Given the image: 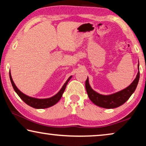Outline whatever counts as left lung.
Wrapping results in <instances>:
<instances>
[{
	"label": "left lung",
	"instance_id": "1",
	"mask_svg": "<svg viewBox=\"0 0 146 146\" xmlns=\"http://www.w3.org/2000/svg\"><path fill=\"white\" fill-rule=\"evenodd\" d=\"M138 72L137 75L131 84L127 88H124L119 92L109 95H103L99 94L93 90L89 84L88 77H87L85 82V87L87 94L89 98L95 105L99 107L106 109H113L118 108L125 104L131 95L135 91L140 79V71H139V62L138 65Z\"/></svg>",
	"mask_w": 146,
	"mask_h": 146
}]
</instances>
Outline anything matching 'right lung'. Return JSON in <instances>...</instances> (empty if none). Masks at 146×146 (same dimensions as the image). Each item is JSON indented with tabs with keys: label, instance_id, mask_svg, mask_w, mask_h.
Wrapping results in <instances>:
<instances>
[{
	"label": "right lung",
	"instance_id": "1",
	"mask_svg": "<svg viewBox=\"0 0 146 146\" xmlns=\"http://www.w3.org/2000/svg\"><path fill=\"white\" fill-rule=\"evenodd\" d=\"M9 74L11 83H12V85L13 86V88H14L15 92L17 93V94L19 96V98H20L25 104H27L28 106H31V107L35 109L48 108L52 107V106L55 105L56 104H57L61 99V98H62L63 93L64 92L65 89L66 88L67 83H68L69 80L71 79V77H72V76H70V77L68 78V79L66 80V82H65L64 85H63L59 92H58L56 94L53 96H52L50 98H36L29 96L23 94L22 92H21V91L17 88V87L16 86V84H15L14 81H13L10 71Z\"/></svg>",
	"mask_w": 146,
	"mask_h": 146
}]
</instances>
